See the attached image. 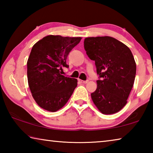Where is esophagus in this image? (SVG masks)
<instances>
[{
    "label": "esophagus",
    "mask_w": 153,
    "mask_h": 153,
    "mask_svg": "<svg viewBox=\"0 0 153 153\" xmlns=\"http://www.w3.org/2000/svg\"><path fill=\"white\" fill-rule=\"evenodd\" d=\"M80 83H82V84H87L88 82V80H86V81H84V80H81L79 79V80Z\"/></svg>",
    "instance_id": "34e87169"
}]
</instances>
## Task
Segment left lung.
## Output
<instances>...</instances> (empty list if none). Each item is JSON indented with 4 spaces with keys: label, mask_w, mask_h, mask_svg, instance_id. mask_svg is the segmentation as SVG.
Returning <instances> with one entry per match:
<instances>
[{
    "label": "left lung",
    "mask_w": 153,
    "mask_h": 153,
    "mask_svg": "<svg viewBox=\"0 0 153 153\" xmlns=\"http://www.w3.org/2000/svg\"><path fill=\"white\" fill-rule=\"evenodd\" d=\"M84 44L100 78L91 94L92 101L102 114L117 113L128 102L135 79L136 65L132 53L126 45L110 36L86 38Z\"/></svg>",
    "instance_id": "obj_1"
}]
</instances>
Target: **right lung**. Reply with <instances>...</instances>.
I'll list each match as a JSON object with an SVG mask.
<instances>
[{"label":"right lung","instance_id":"add662e5","mask_svg":"<svg viewBox=\"0 0 153 153\" xmlns=\"http://www.w3.org/2000/svg\"><path fill=\"white\" fill-rule=\"evenodd\" d=\"M81 37L49 35L33 46L27 62V81L36 102L51 112L61 108L68 101L77 80L61 75L68 67L67 57Z\"/></svg>","mask_w":153,"mask_h":153}]
</instances>
